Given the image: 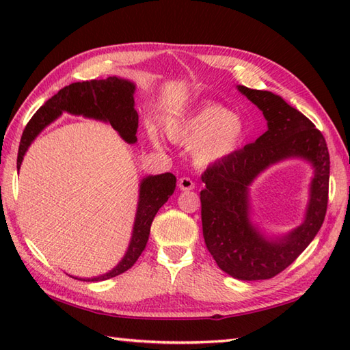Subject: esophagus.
I'll return each instance as SVG.
<instances>
[{
	"mask_svg": "<svg viewBox=\"0 0 350 350\" xmlns=\"http://www.w3.org/2000/svg\"><path fill=\"white\" fill-rule=\"evenodd\" d=\"M179 188L182 189V191H191V189H194L196 188V183L192 182V179H189V177H180L179 179Z\"/></svg>",
	"mask_w": 350,
	"mask_h": 350,
	"instance_id": "obj_1",
	"label": "esophagus"
}]
</instances>
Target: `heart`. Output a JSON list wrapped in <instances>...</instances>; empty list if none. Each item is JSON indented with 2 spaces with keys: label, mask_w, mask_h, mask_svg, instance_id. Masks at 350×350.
Returning a JSON list of instances; mask_svg holds the SVG:
<instances>
[{
  "label": "heart",
  "mask_w": 350,
  "mask_h": 350,
  "mask_svg": "<svg viewBox=\"0 0 350 350\" xmlns=\"http://www.w3.org/2000/svg\"><path fill=\"white\" fill-rule=\"evenodd\" d=\"M168 137L183 146H197L196 158L202 165L218 162L234 153L245 137V124L239 117L219 103H209L180 122L167 128ZM154 144H159L152 135Z\"/></svg>",
  "instance_id": "b5f03b06"
}]
</instances>
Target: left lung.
Wrapping results in <instances>:
<instances>
[{"label":"left lung","mask_w":350,"mask_h":350,"mask_svg":"<svg viewBox=\"0 0 350 350\" xmlns=\"http://www.w3.org/2000/svg\"><path fill=\"white\" fill-rule=\"evenodd\" d=\"M239 92L263 111L267 131L202 174L200 192L206 248L222 271L237 280L273 278L292 265L321 230L329 192V152L314 123L271 92L239 85ZM288 155L314 162L317 174L304 224L273 243L263 240L247 219V185L266 166Z\"/></svg>","instance_id":"1"}]
</instances>
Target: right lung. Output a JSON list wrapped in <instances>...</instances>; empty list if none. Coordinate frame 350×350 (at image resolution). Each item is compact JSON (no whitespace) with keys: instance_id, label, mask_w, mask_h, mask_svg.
<instances>
[{"instance_id":"add662e5","label":"right lung","mask_w":350,"mask_h":350,"mask_svg":"<svg viewBox=\"0 0 350 350\" xmlns=\"http://www.w3.org/2000/svg\"><path fill=\"white\" fill-rule=\"evenodd\" d=\"M133 90H135V85L132 83L116 77L73 83L62 88L49 100L44 102L43 107L36 111V114L27 123L24 132H22L18 152V170L22 159H24L28 146L37 137V133L52 120H55L63 111H69L72 114H83L85 117L99 118V120H107L120 133L124 141L135 143L138 114L133 109ZM174 189L176 177L171 173L148 176L141 182L135 226H133V234L128 252H126L122 262L113 271L102 275V277L88 278V281L109 280L131 269L135 265L147 245L154 215L165 204L167 200L173 196Z\"/></svg>"}]
</instances>
